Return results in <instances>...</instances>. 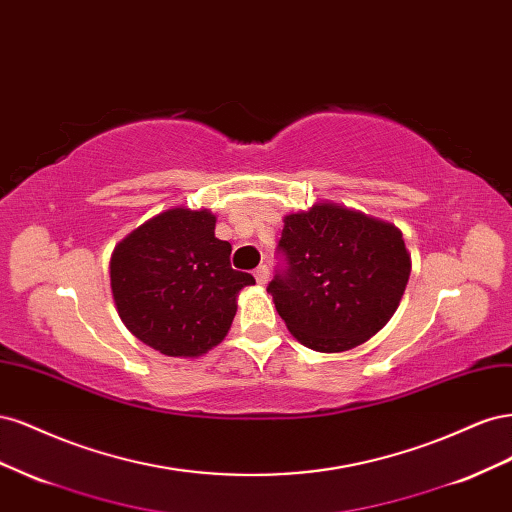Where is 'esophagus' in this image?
<instances>
[{
	"mask_svg": "<svg viewBox=\"0 0 512 512\" xmlns=\"http://www.w3.org/2000/svg\"><path fill=\"white\" fill-rule=\"evenodd\" d=\"M254 277H256V282H258L260 286H265V284L269 282V267H267V265H260V267L254 271Z\"/></svg>",
	"mask_w": 512,
	"mask_h": 512,
	"instance_id": "34e87169",
	"label": "esophagus"
}]
</instances>
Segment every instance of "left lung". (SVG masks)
Segmentation results:
<instances>
[{
    "label": "left lung",
    "mask_w": 512,
    "mask_h": 512,
    "mask_svg": "<svg viewBox=\"0 0 512 512\" xmlns=\"http://www.w3.org/2000/svg\"><path fill=\"white\" fill-rule=\"evenodd\" d=\"M277 254L284 262L267 292L288 331L318 352H344L376 335L412 267L399 228L333 203L286 215Z\"/></svg>",
    "instance_id": "1"
}]
</instances>
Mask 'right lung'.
<instances>
[{
	"label": "right lung",
	"instance_id": "1",
	"mask_svg": "<svg viewBox=\"0 0 512 512\" xmlns=\"http://www.w3.org/2000/svg\"><path fill=\"white\" fill-rule=\"evenodd\" d=\"M207 209H168L119 241L111 256L117 312L132 335L166 356L194 359L218 346L237 314V294L256 284L230 267Z\"/></svg>",
	"mask_w": 512,
	"mask_h": 512
}]
</instances>
